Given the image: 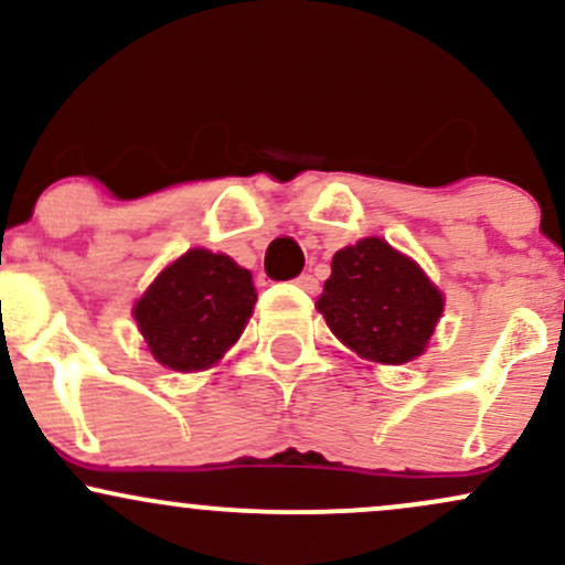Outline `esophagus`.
<instances>
[{"instance_id": "34e87169", "label": "esophagus", "mask_w": 565, "mask_h": 565, "mask_svg": "<svg viewBox=\"0 0 565 565\" xmlns=\"http://www.w3.org/2000/svg\"><path fill=\"white\" fill-rule=\"evenodd\" d=\"M297 287L300 289H305V291H310V295H313V291H319V278L316 276H310V274H302V276H297Z\"/></svg>"}]
</instances>
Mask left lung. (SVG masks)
Returning a JSON list of instances; mask_svg holds the SVG:
<instances>
[{
  "label": "left lung",
  "mask_w": 565,
  "mask_h": 565,
  "mask_svg": "<svg viewBox=\"0 0 565 565\" xmlns=\"http://www.w3.org/2000/svg\"><path fill=\"white\" fill-rule=\"evenodd\" d=\"M316 308L342 345L374 364L398 366L425 353L444 295L412 257L369 236L332 257Z\"/></svg>",
  "instance_id": "8db88e82"
}]
</instances>
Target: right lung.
<instances>
[{"mask_svg":"<svg viewBox=\"0 0 565 565\" xmlns=\"http://www.w3.org/2000/svg\"><path fill=\"white\" fill-rule=\"evenodd\" d=\"M255 302L249 270L228 255L188 249L153 278L132 316L161 366L201 372L242 337Z\"/></svg>","mask_w":565,"mask_h":565,"instance_id":"obj_1","label":"right lung"}]
</instances>
